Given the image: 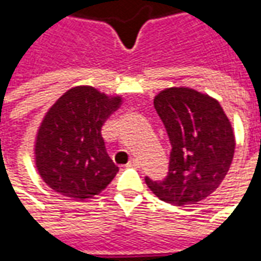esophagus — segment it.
<instances>
[{
	"label": "esophagus",
	"instance_id": "obj_1",
	"mask_svg": "<svg viewBox=\"0 0 261 261\" xmlns=\"http://www.w3.org/2000/svg\"><path fill=\"white\" fill-rule=\"evenodd\" d=\"M127 166H128V168H140V162H138L136 158H133L130 162L127 164Z\"/></svg>",
	"mask_w": 261,
	"mask_h": 261
}]
</instances>
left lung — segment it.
I'll return each instance as SVG.
<instances>
[{"mask_svg": "<svg viewBox=\"0 0 261 261\" xmlns=\"http://www.w3.org/2000/svg\"><path fill=\"white\" fill-rule=\"evenodd\" d=\"M153 106L168 131L169 173L162 181L145 177L162 201L197 204L222 183L235 153V134L217 99L187 86L161 91Z\"/></svg>", "mask_w": 261, "mask_h": 261, "instance_id": "left-lung-1", "label": "left lung"}]
</instances>
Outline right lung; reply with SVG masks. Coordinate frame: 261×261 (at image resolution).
Returning <instances> with one entry per match:
<instances>
[{"instance_id": "add662e5", "label": "right lung", "mask_w": 261, "mask_h": 261, "mask_svg": "<svg viewBox=\"0 0 261 261\" xmlns=\"http://www.w3.org/2000/svg\"><path fill=\"white\" fill-rule=\"evenodd\" d=\"M123 97L96 88H71L56 100L37 128L35 164L43 181L61 196L92 198L109 186L119 168L108 155L102 125Z\"/></svg>"}]
</instances>
